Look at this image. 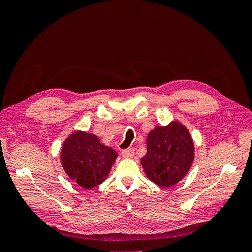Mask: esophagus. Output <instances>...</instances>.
Segmentation results:
<instances>
[{
  "label": "esophagus",
  "instance_id": "esophagus-1",
  "mask_svg": "<svg viewBox=\"0 0 252 252\" xmlns=\"http://www.w3.org/2000/svg\"><path fill=\"white\" fill-rule=\"evenodd\" d=\"M134 155V149L133 148H128V149H124L122 150V156L126 158H132Z\"/></svg>",
  "mask_w": 252,
  "mask_h": 252
}]
</instances>
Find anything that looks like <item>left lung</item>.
<instances>
[{
  "instance_id": "left-lung-1",
  "label": "left lung",
  "mask_w": 252,
  "mask_h": 252,
  "mask_svg": "<svg viewBox=\"0 0 252 252\" xmlns=\"http://www.w3.org/2000/svg\"><path fill=\"white\" fill-rule=\"evenodd\" d=\"M147 152L141 158L146 177L161 187H171L184 179L194 161V142L178 120L156 126L146 138Z\"/></svg>"
}]
</instances>
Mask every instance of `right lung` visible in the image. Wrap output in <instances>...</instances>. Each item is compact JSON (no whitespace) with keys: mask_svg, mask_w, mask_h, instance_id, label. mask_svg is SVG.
Returning <instances> with one entry per match:
<instances>
[{"mask_svg":"<svg viewBox=\"0 0 252 252\" xmlns=\"http://www.w3.org/2000/svg\"><path fill=\"white\" fill-rule=\"evenodd\" d=\"M117 158V151L105 146L97 135L75 130L64 141L60 159L70 180L90 189L108 178Z\"/></svg>","mask_w":252,"mask_h":252,"instance_id":"obj_1","label":"right lung"}]
</instances>
